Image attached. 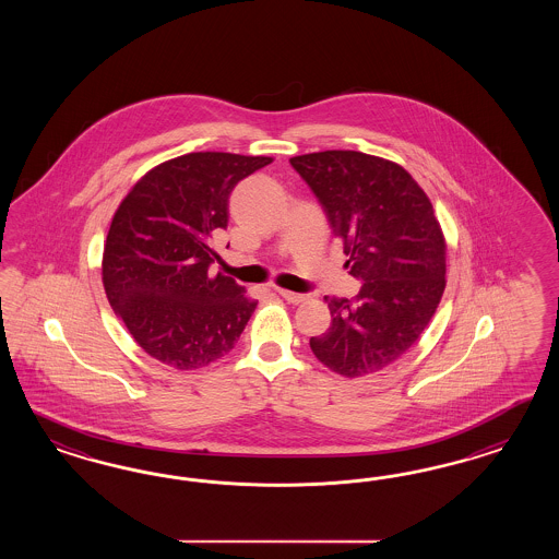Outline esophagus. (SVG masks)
Segmentation results:
<instances>
[{
    "label": "esophagus",
    "instance_id": "1",
    "mask_svg": "<svg viewBox=\"0 0 559 559\" xmlns=\"http://www.w3.org/2000/svg\"><path fill=\"white\" fill-rule=\"evenodd\" d=\"M276 293L285 299V301H288V304H301V301H305V295H301V293H293V290H285V288H276Z\"/></svg>",
    "mask_w": 559,
    "mask_h": 559
}]
</instances>
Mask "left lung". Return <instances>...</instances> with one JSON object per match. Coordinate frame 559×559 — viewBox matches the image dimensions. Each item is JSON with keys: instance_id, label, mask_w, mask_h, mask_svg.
<instances>
[{"instance_id": "8db88e82", "label": "left lung", "mask_w": 559, "mask_h": 559, "mask_svg": "<svg viewBox=\"0 0 559 559\" xmlns=\"http://www.w3.org/2000/svg\"><path fill=\"white\" fill-rule=\"evenodd\" d=\"M344 239L355 299H328L332 325L309 340L318 360L344 377L385 369L420 338L444 290L447 243L432 204L406 169L360 152L288 159Z\"/></svg>"}]
</instances>
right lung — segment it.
Listing matches in <instances>:
<instances>
[{
  "mask_svg": "<svg viewBox=\"0 0 559 559\" xmlns=\"http://www.w3.org/2000/svg\"><path fill=\"white\" fill-rule=\"evenodd\" d=\"M272 157L199 152L150 169L122 199L102 255L115 313L155 360L192 371L227 355L258 301L211 274V237L227 227L239 180Z\"/></svg>",
  "mask_w": 559,
  "mask_h": 559,
  "instance_id": "obj_1",
  "label": "right lung"
}]
</instances>
